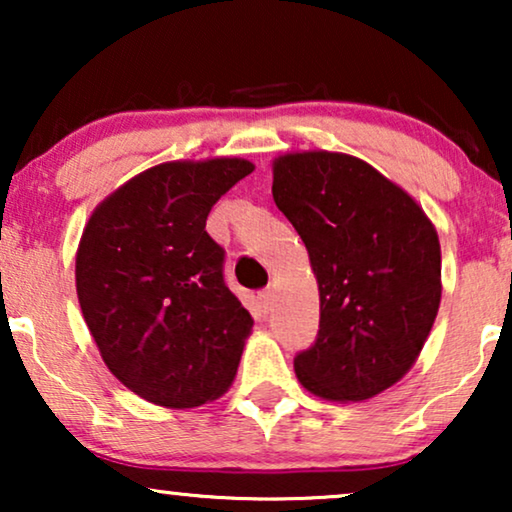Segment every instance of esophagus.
<instances>
[{
    "mask_svg": "<svg viewBox=\"0 0 512 512\" xmlns=\"http://www.w3.org/2000/svg\"><path fill=\"white\" fill-rule=\"evenodd\" d=\"M272 300H275V293H272V289H263L261 293H258V303H261L263 312H270Z\"/></svg>",
    "mask_w": 512,
    "mask_h": 512,
    "instance_id": "1",
    "label": "esophagus"
}]
</instances>
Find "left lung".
I'll list each match as a JSON object with an SVG mask.
<instances>
[{"mask_svg": "<svg viewBox=\"0 0 512 512\" xmlns=\"http://www.w3.org/2000/svg\"><path fill=\"white\" fill-rule=\"evenodd\" d=\"M272 198L305 242L319 282V333L298 352L300 384L366 401L412 368L440 305V244L403 188L345 153H289Z\"/></svg>", "mask_w": 512, "mask_h": 512, "instance_id": "obj_1", "label": "left lung"}]
</instances>
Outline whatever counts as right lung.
<instances>
[{
    "label": "right lung",
    "mask_w": 512,
    "mask_h": 512,
    "mask_svg": "<svg viewBox=\"0 0 512 512\" xmlns=\"http://www.w3.org/2000/svg\"><path fill=\"white\" fill-rule=\"evenodd\" d=\"M249 160L151 167L90 216L76 254V293L104 363L130 391L195 408L230 387L251 314L226 286V251L207 214Z\"/></svg>",
    "instance_id": "1"
}]
</instances>
